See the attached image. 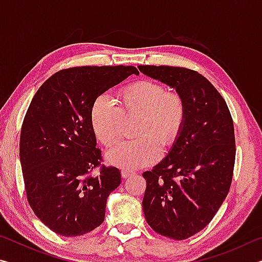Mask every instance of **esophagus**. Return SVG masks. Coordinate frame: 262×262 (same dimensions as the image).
<instances>
[{"label":"esophagus","mask_w":262,"mask_h":262,"mask_svg":"<svg viewBox=\"0 0 262 262\" xmlns=\"http://www.w3.org/2000/svg\"><path fill=\"white\" fill-rule=\"evenodd\" d=\"M121 176H122V178H129L130 176H133V172L127 171V170H122L121 171Z\"/></svg>","instance_id":"esophagus-1"}]
</instances>
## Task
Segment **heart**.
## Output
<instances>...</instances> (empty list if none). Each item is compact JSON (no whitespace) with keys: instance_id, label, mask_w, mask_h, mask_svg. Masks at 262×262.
Here are the masks:
<instances>
[{"instance_id":"1","label":"heart","mask_w":262,"mask_h":262,"mask_svg":"<svg viewBox=\"0 0 262 262\" xmlns=\"http://www.w3.org/2000/svg\"><path fill=\"white\" fill-rule=\"evenodd\" d=\"M139 117L135 136L110 150L107 162L114 166L137 170L159 157V145L167 149L176 143L187 119V104L178 91H166L162 83L140 79L123 86L118 94V105L106 96L92 104L90 125L105 147L121 139L123 118Z\"/></svg>"}]
</instances>
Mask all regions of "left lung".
I'll use <instances>...</instances> for the list:
<instances>
[{
	"instance_id": "1",
	"label": "left lung",
	"mask_w": 262,
	"mask_h": 262,
	"mask_svg": "<svg viewBox=\"0 0 262 262\" xmlns=\"http://www.w3.org/2000/svg\"><path fill=\"white\" fill-rule=\"evenodd\" d=\"M140 72L176 88L187 104L184 129L170 154L151 171L142 207L154 231L184 241L214 219L232 183L236 140L223 97L195 70L139 66Z\"/></svg>"
}]
</instances>
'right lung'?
I'll return each mask as SVG.
<instances>
[{
  "label": "right lung",
  "mask_w": 262,
  "mask_h": 262,
  "mask_svg": "<svg viewBox=\"0 0 262 262\" xmlns=\"http://www.w3.org/2000/svg\"><path fill=\"white\" fill-rule=\"evenodd\" d=\"M139 70L132 66L62 69L35 92L20 132L19 157L26 199L53 232L82 236L105 219L106 200L121 183L105 166L90 125L92 104ZM99 170V174L92 172Z\"/></svg>",
  "instance_id": "add662e5"
}]
</instances>
